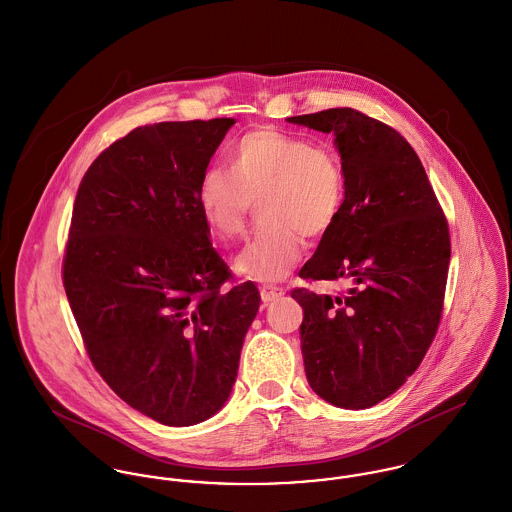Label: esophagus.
<instances>
[{"instance_id": "esophagus-1", "label": "esophagus", "mask_w": 512, "mask_h": 512, "mask_svg": "<svg viewBox=\"0 0 512 512\" xmlns=\"http://www.w3.org/2000/svg\"><path fill=\"white\" fill-rule=\"evenodd\" d=\"M283 293H285V289L276 287V285H264V287L260 289V297H262V301H264V303H272V301H276V299H279Z\"/></svg>"}]
</instances>
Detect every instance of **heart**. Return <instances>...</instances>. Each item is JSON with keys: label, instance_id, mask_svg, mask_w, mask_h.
I'll return each mask as SVG.
<instances>
[{"label": "heart", "instance_id": "1", "mask_svg": "<svg viewBox=\"0 0 512 512\" xmlns=\"http://www.w3.org/2000/svg\"><path fill=\"white\" fill-rule=\"evenodd\" d=\"M346 180L338 158L307 137L256 129L234 142L229 170L209 168L197 186V207L207 229L221 240L244 231L258 203L256 233L234 258L242 278L272 283L301 258V236H321L338 219Z\"/></svg>", "mask_w": 512, "mask_h": 512}]
</instances>
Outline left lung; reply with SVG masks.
<instances>
[{
    "mask_svg": "<svg viewBox=\"0 0 512 512\" xmlns=\"http://www.w3.org/2000/svg\"><path fill=\"white\" fill-rule=\"evenodd\" d=\"M330 133L344 205L299 278L346 281L334 297L293 289L311 389L340 409H368L419 368L442 315L450 234L413 146L350 109L287 119Z\"/></svg>",
    "mask_w": 512,
    "mask_h": 512,
    "instance_id": "8db88e82",
    "label": "left lung"
}]
</instances>
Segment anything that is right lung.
I'll return each mask as SVG.
<instances>
[{
    "mask_svg": "<svg viewBox=\"0 0 512 512\" xmlns=\"http://www.w3.org/2000/svg\"><path fill=\"white\" fill-rule=\"evenodd\" d=\"M234 119L144 125L101 152L72 211L64 289L90 360L166 426L217 415L233 391L260 293L211 246L197 186Z\"/></svg>",
    "mask_w": 512,
    "mask_h": 512,
    "instance_id": "right-lung-1",
    "label": "right lung"
}]
</instances>
